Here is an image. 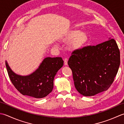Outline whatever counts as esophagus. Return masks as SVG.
I'll use <instances>...</instances> for the list:
<instances>
[{
    "label": "esophagus",
    "mask_w": 124,
    "mask_h": 124,
    "mask_svg": "<svg viewBox=\"0 0 124 124\" xmlns=\"http://www.w3.org/2000/svg\"><path fill=\"white\" fill-rule=\"evenodd\" d=\"M67 62H68V59L67 58H65L64 59V64H65V65H67Z\"/></svg>",
    "instance_id": "obj_1"
}]
</instances>
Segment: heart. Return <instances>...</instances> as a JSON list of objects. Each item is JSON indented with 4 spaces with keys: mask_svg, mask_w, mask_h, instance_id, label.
<instances>
[{
    "mask_svg": "<svg viewBox=\"0 0 124 124\" xmlns=\"http://www.w3.org/2000/svg\"><path fill=\"white\" fill-rule=\"evenodd\" d=\"M73 41L70 43V46L72 49H78L81 47L87 41V36L85 34L81 32L79 30L70 31L66 39V41Z\"/></svg>",
    "mask_w": 124,
    "mask_h": 124,
    "instance_id": "1",
    "label": "heart"
}]
</instances>
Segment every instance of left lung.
I'll return each instance as SVG.
<instances>
[{
    "label": "left lung",
    "instance_id": "1",
    "mask_svg": "<svg viewBox=\"0 0 124 124\" xmlns=\"http://www.w3.org/2000/svg\"><path fill=\"white\" fill-rule=\"evenodd\" d=\"M120 51L114 39L73 51L68 65L76 89L85 96L107 90L120 65Z\"/></svg>",
    "mask_w": 124,
    "mask_h": 124
}]
</instances>
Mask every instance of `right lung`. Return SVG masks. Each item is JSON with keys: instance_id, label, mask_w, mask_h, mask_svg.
Listing matches in <instances>:
<instances>
[{"instance_id": "1", "label": "right lung", "mask_w": 124, "mask_h": 124, "mask_svg": "<svg viewBox=\"0 0 124 124\" xmlns=\"http://www.w3.org/2000/svg\"><path fill=\"white\" fill-rule=\"evenodd\" d=\"M63 63L61 57L46 58L36 71L23 77L15 74L5 62L9 78L15 88L23 95L36 98L46 97L52 92L54 78Z\"/></svg>"}]
</instances>
